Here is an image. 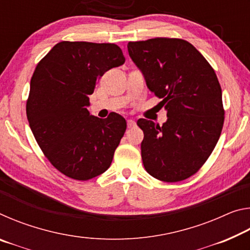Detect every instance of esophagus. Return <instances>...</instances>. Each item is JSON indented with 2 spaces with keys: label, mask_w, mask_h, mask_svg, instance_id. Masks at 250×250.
I'll return each instance as SVG.
<instances>
[{
  "label": "esophagus",
  "mask_w": 250,
  "mask_h": 250,
  "mask_svg": "<svg viewBox=\"0 0 250 250\" xmlns=\"http://www.w3.org/2000/svg\"><path fill=\"white\" fill-rule=\"evenodd\" d=\"M135 121L134 120H132V119H129L128 121H126V125H128V128L130 129V128H133V126H135Z\"/></svg>",
  "instance_id": "34e87169"
}]
</instances>
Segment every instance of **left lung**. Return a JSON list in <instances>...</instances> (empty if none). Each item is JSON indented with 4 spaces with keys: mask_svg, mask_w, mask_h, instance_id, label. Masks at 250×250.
Here are the masks:
<instances>
[{
    "mask_svg": "<svg viewBox=\"0 0 250 250\" xmlns=\"http://www.w3.org/2000/svg\"><path fill=\"white\" fill-rule=\"evenodd\" d=\"M128 52L167 111L162 126L146 119L137 122L145 133L146 171L167 183L188 179L204 166L222 133L225 110L217 76L205 57L181 39L129 42Z\"/></svg>",
    "mask_w": 250,
    "mask_h": 250,
    "instance_id": "8db88e82",
    "label": "left lung"
}]
</instances>
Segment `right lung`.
<instances>
[{
  "instance_id": "add662e5",
  "label": "right lung",
  "mask_w": 250,
  "mask_h": 250,
  "mask_svg": "<svg viewBox=\"0 0 250 250\" xmlns=\"http://www.w3.org/2000/svg\"><path fill=\"white\" fill-rule=\"evenodd\" d=\"M125 62L116 44L62 41L34 70L26 101L29 126L46 159L70 179H94L112 162L125 119L116 112L99 119L87 107L101 76Z\"/></svg>"
}]
</instances>
